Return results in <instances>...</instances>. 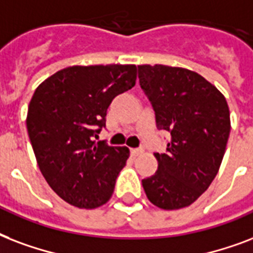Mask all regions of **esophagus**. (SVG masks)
Here are the masks:
<instances>
[{
    "label": "esophagus",
    "mask_w": 253,
    "mask_h": 253,
    "mask_svg": "<svg viewBox=\"0 0 253 253\" xmlns=\"http://www.w3.org/2000/svg\"><path fill=\"white\" fill-rule=\"evenodd\" d=\"M142 153V149L141 148H132L130 149V154H132L133 157H137V156H140Z\"/></svg>",
    "instance_id": "obj_1"
}]
</instances>
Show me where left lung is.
I'll use <instances>...</instances> for the list:
<instances>
[{
	"instance_id": "1",
	"label": "left lung",
	"mask_w": 253,
	"mask_h": 253,
	"mask_svg": "<svg viewBox=\"0 0 253 253\" xmlns=\"http://www.w3.org/2000/svg\"><path fill=\"white\" fill-rule=\"evenodd\" d=\"M140 85L170 132L166 153H154L157 171L142 179L146 197L162 210L190 206L214 181L226 152L231 120L222 92L198 72L140 64Z\"/></svg>"
}]
</instances>
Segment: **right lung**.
Segmentation results:
<instances>
[{"mask_svg":"<svg viewBox=\"0 0 253 253\" xmlns=\"http://www.w3.org/2000/svg\"><path fill=\"white\" fill-rule=\"evenodd\" d=\"M136 64L71 66L43 80L27 109L26 126L48 186L79 209L111 199L129 158L126 146L93 141L117 95L136 84Z\"/></svg>","mask_w":253,"mask_h":253,"instance_id":"add662e5","label":"right lung"}]
</instances>
